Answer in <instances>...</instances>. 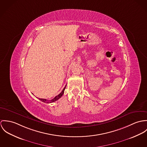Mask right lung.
Here are the masks:
<instances>
[{"mask_svg":"<svg viewBox=\"0 0 147 147\" xmlns=\"http://www.w3.org/2000/svg\"><path fill=\"white\" fill-rule=\"evenodd\" d=\"M65 87L66 86H65V87L64 88V89L63 90V91H61V92L60 94H59L57 96H55V98H53V99H52V100H49L45 99V98H39V99L40 100H41L42 102H46V103H51V102H54V101H55L57 100L58 99H59L60 98H61V97L63 96V95L64 94V90H65Z\"/></svg>","mask_w":147,"mask_h":147,"instance_id":"add662e5","label":"right lung"}]
</instances>
